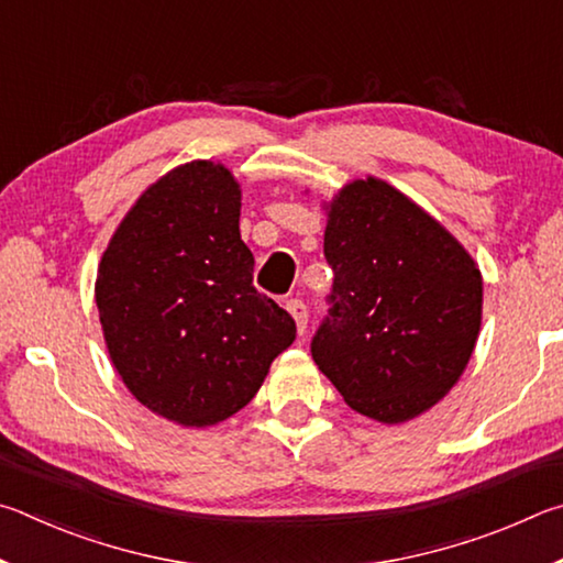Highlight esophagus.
<instances>
[{
    "label": "esophagus",
    "mask_w": 563,
    "mask_h": 563,
    "mask_svg": "<svg viewBox=\"0 0 563 563\" xmlns=\"http://www.w3.org/2000/svg\"><path fill=\"white\" fill-rule=\"evenodd\" d=\"M287 311L291 313V319L297 321L299 336H303V331H307V323H309V309H307V303H303L301 299H289V301H287Z\"/></svg>",
    "instance_id": "esophagus-1"
}]
</instances>
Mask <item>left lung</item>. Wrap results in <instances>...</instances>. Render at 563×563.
<instances>
[{"mask_svg":"<svg viewBox=\"0 0 563 563\" xmlns=\"http://www.w3.org/2000/svg\"><path fill=\"white\" fill-rule=\"evenodd\" d=\"M331 313L311 356L349 406L398 426L448 396L482 327V272L435 217L380 177L323 202Z\"/></svg>","mask_w":563,"mask_h":563,"instance_id":"1","label":"left lung"}]
</instances>
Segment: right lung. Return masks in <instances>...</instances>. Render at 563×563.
I'll list each match as a JSON object with an SVG mask.
<instances>
[{"instance_id":"1","label":"right lung","mask_w":563,"mask_h":563,"mask_svg":"<svg viewBox=\"0 0 563 563\" xmlns=\"http://www.w3.org/2000/svg\"><path fill=\"white\" fill-rule=\"evenodd\" d=\"M242 190L222 163L173 167L137 197L98 264L113 368L147 410L210 428L250 402L297 323L254 289Z\"/></svg>"}]
</instances>
